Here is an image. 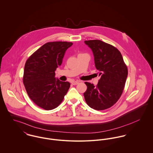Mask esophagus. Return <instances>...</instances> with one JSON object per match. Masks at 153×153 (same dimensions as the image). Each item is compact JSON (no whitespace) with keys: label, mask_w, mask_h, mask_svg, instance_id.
I'll return each instance as SVG.
<instances>
[{"label":"esophagus","mask_w":153,"mask_h":153,"mask_svg":"<svg viewBox=\"0 0 153 153\" xmlns=\"http://www.w3.org/2000/svg\"><path fill=\"white\" fill-rule=\"evenodd\" d=\"M78 83H79V81H72V82H71V84H72V85H77Z\"/></svg>","instance_id":"obj_1"}]
</instances>
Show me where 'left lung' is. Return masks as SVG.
I'll list each match as a JSON object with an SVG mask.
<instances>
[{"label":"left lung","instance_id":"left-lung-1","mask_svg":"<svg viewBox=\"0 0 153 153\" xmlns=\"http://www.w3.org/2000/svg\"><path fill=\"white\" fill-rule=\"evenodd\" d=\"M92 50L95 65L101 76L97 86L85 82L84 93L88 105L96 110L108 109L120 98L125 87L128 69L121 52L114 46L100 40L85 41Z\"/></svg>","mask_w":153,"mask_h":153}]
</instances>
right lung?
Returning <instances> with one entry per match:
<instances>
[{
    "label": "right lung",
    "instance_id": "obj_1",
    "mask_svg": "<svg viewBox=\"0 0 153 153\" xmlns=\"http://www.w3.org/2000/svg\"><path fill=\"white\" fill-rule=\"evenodd\" d=\"M72 42H52L44 44L26 61L23 82L27 94L38 107L51 110L62 102L69 88V82L56 79V68L61 65L66 51Z\"/></svg>",
    "mask_w": 153,
    "mask_h": 153
}]
</instances>
